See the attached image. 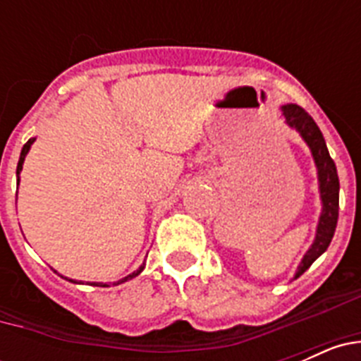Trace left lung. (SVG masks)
Wrapping results in <instances>:
<instances>
[{"instance_id":"left-lung-1","label":"left lung","mask_w":361,"mask_h":361,"mask_svg":"<svg viewBox=\"0 0 361 361\" xmlns=\"http://www.w3.org/2000/svg\"><path fill=\"white\" fill-rule=\"evenodd\" d=\"M282 111L283 117H286V123L302 135V139L307 142L309 149H311L312 159H314V164H317L318 170V184H320L322 197V215L320 220H318L317 237H314V242H312V245L309 247L307 253L304 255L302 262H300L298 271H296L295 275V279H298L329 247L331 240H333L338 222L340 180H338L336 164L331 159L329 149H327V145L324 141V135H322L317 123L312 121V117L298 104H283Z\"/></svg>"}]
</instances>
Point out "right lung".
I'll list each match as a JSON object with an SVG mask.
<instances>
[{"label":"right lung","instance_id":"1","mask_svg":"<svg viewBox=\"0 0 361 361\" xmlns=\"http://www.w3.org/2000/svg\"><path fill=\"white\" fill-rule=\"evenodd\" d=\"M34 141H36V139H28V141H27V145L23 146V149H21V155H19V162H18V170H16V175H18V184H19V171L23 170V161H25V157H27L28 149H30L32 142H34ZM142 269H145V264H142V266L139 267V269H137V271H133L132 275H128V276H124V279L117 280V282H114V283H111V286H119V283L126 282V280H132V279H135V276L139 275V273H141ZM90 286H97V288H108V283H103V282H92Z\"/></svg>","mask_w":361,"mask_h":361}]
</instances>
